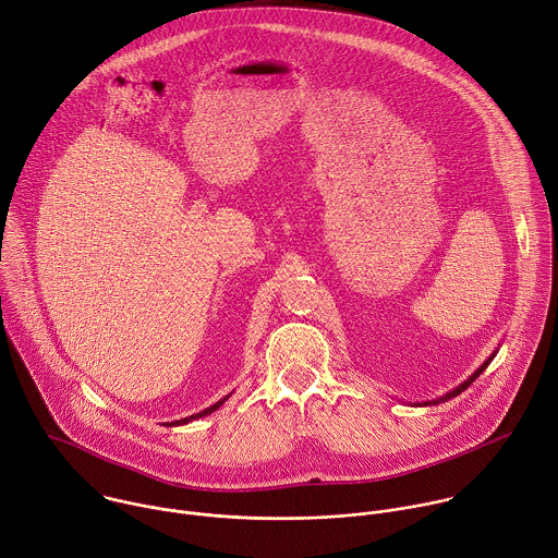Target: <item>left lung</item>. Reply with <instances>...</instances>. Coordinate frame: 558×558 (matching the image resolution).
I'll return each instance as SVG.
<instances>
[{
    "mask_svg": "<svg viewBox=\"0 0 558 558\" xmlns=\"http://www.w3.org/2000/svg\"><path fill=\"white\" fill-rule=\"evenodd\" d=\"M493 356H495V354H493ZM493 356H488V359H486V363H484V365H480V367H477V369H475V375H471V379H469V381H464V384H462V386H460V388H456V390H451V392H447V395H445V397H440V399H436V401H429V405H432V403H434V405H438V403H445V401H449V399H453V397H458V395H462V392H464V390H466V388H469V386H471V384H473V381H475V379H477V377H480V375H482V373H484V369H486V367H488V363H490V361H493Z\"/></svg>",
    "mask_w": 558,
    "mask_h": 558,
    "instance_id": "obj_1",
    "label": "left lung"
}]
</instances>
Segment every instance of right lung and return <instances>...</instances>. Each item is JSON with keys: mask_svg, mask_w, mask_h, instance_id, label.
Returning a JSON list of instances; mask_svg holds the SVG:
<instances>
[{"mask_svg": "<svg viewBox=\"0 0 558 558\" xmlns=\"http://www.w3.org/2000/svg\"><path fill=\"white\" fill-rule=\"evenodd\" d=\"M223 401H228V397H226ZM223 401L215 403L213 408H208V410H204V412H199V414H193V416H189V418H181V421H174V423H170V425H185V423H191V421H195V418H202V416H206V414H213L215 410H219V408L223 405Z\"/></svg>", "mask_w": 558, "mask_h": 558, "instance_id": "right-lung-1", "label": "right lung"}]
</instances>
